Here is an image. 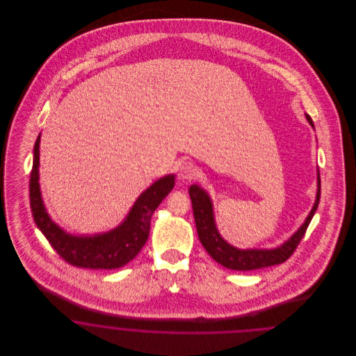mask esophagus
Listing matches in <instances>:
<instances>
[{"label": "esophagus", "instance_id": "obj_1", "mask_svg": "<svg viewBox=\"0 0 356 356\" xmlns=\"http://www.w3.org/2000/svg\"><path fill=\"white\" fill-rule=\"evenodd\" d=\"M199 175V170L197 167L192 163V161H184L180 165V170H179V176L184 180H192Z\"/></svg>", "mask_w": 356, "mask_h": 356}]
</instances>
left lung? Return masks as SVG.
<instances>
[{
    "label": "left lung",
    "instance_id": "1",
    "mask_svg": "<svg viewBox=\"0 0 356 356\" xmlns=\"http://www.w3.org/2000/svg\"><path fill=\"white\" fill-rule=\"evenodd\" d=\"M305 119L309 122L312 128L314 121L305 113ZM189 196L192 202L193 216L196 222L197 235L203 244L205 251L211 254V257L221 264L225 268L235 270V271H254L264 267H271L286 261L293 251L296 250L298 244L305 236L307 227L309 225L311 219L314 218L319 200H321V176L318 170V191H316V199L312 209L309 211L308 216L305 218V222L300 225V228L286 240L283 244H280L276 248H247L241 250L229 244L227 240H224L216 227L215 221V212H213V204L212 199L209 197L208 192L197 184H192L189 186Z\"/></svg>",
    "mask_w": 356,
    "mask_h": 356
}]
</instances>
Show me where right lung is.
<instances>
[{"instance_id": "add662e5", "label": "right lung", "mask_w": 356, "mask_h": 356, "mask_svg": "<svg viewBox=\"0 0 356 356\" xmlns=\"http://www.w3.org/2000/svg\"><path fill=\"white\" fill-rule=\"evenodd\" d=\"M40 138L33 149L29 196L34 222L48 238L51 247L74 267L90 270H115L128 264L141 251L149 236L151 218L156 208L175 186V175H167L147 188L132 205L127 218L108 232L95 235H72L51 220L41 196L38 183Z\"/></svg>"}]
</instances>
